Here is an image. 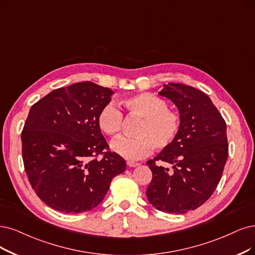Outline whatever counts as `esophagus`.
Here are the masks:
<instances>
[{
  "label": "esophagus",
  "instance_id": "obj_1",
  "mask_svg": "<svg viewBox=\"0 0 255 255\" xmlns=\"http://www.w3.org/2000/svg\"><path fill=\"white\" fill-rule=\"evenodd\" d=\"M139 164L138 163H135V162H127V166L128 167H136V166H138Z\"/></svg>",
  "mask_w": 255,
  "mask_h": 255
}]
</instances>
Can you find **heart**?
<instances>
[{
  "instance_id": "1",
  "label": "heart",
  "mask_w": 255,
  "mask_h": 255,
  "mask_svg": "<svg viewBox=\"0 0 255 255\" xmlns=\"http://www.w3.org/2000/svg\"><path fill=\"white\" fill-rule=\"evenodd\" d=\"M130 116L139 120L134 129L136 136H120L112 140L113 152L129 161H134L152 152L153 148L162 150L170 146L180 130V117L168 109L165 100L153 93L142 92L122 101ZM123 116L113 103H107L98 113V125L107 135L116 136L122 128Z\"/></svg>"
}]
</instances>
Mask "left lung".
Returning <instances> with one entry per match:
<instances>
[{
  "label": "left lung",
  "mask_w": 255,
  "mask_h": 255,
  "mask_svg": "<svg viewBox=\"0 0 255 255\" xmlns=\"http://www.w3.org/2000/svg\"><path fill=\"white\" fill-rule=\"evenodd\" d=\"M158 94L176 106L181 124L172 144L147 162L152 181L146 195L157 210L183 214L199 208L219 185L228 158L227 127L210 98L201 90L168 83Z\"/></svg>",
  "instance_id": "left-lung-1"
}]
</instances>
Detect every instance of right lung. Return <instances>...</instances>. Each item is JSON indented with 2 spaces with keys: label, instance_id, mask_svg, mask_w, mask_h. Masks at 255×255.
I'll use <instances>...</instances> for the list:
<instances>
[{
  "label": "right lung",
  "instance_id": "add662e5",
  "mask_svg": "<svg viewBox=\"0 0 255 255\" xmlns=\"http://www.w3.org/2000/svg\"><path fill=\"white\" fill-rule=\"evenodd\" d=\"M113 93L84 81L49 92L30 108L21 135L24 167L36 195L52 209L92 210L112 178L126 170L124 158L105 152L98 125V113ZM102 153V160L92 158Z\"/></svg>",
  "mask_w": 255,
  "mask_h": 255
}]
</instances>
